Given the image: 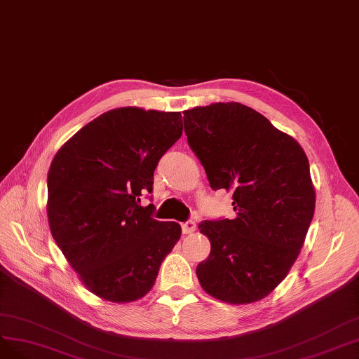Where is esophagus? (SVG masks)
Returning <instances> with one entry per match:
<instances>
[{"label":"esophagus","mask_w":359,"mask_h":359,"mask_svg":"<svg viewBox=\"0 0 359 359\" xmlns=\"http://www.w3.org/2000/svg\"><path fill=\"white\" fill-rule=\"evenodd\" d=\"M195 228H196V225H195V222H194V221H191V219H189V221H187V222H183V224H182V231H183L184 234H191V233H194Z\"/></svg>","instance_id":"obj_1"}]
</instances>
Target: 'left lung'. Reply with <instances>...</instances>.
Here are the masks:
<instances>
[{"mask_svg":"<svg viewBox=\"0 0 359 359\" xmlns=\"http://www.w3.org/2000/svg\"><path fill=\"white\" fill-rule=\"evenodd\" d=\"M210 188L233 189L234 219L203 221L210 255L196 265L207 294L231 304L267 297L291 270L315 213L309 159L291 135L240 102L183 111Z\"/></svg>","mask_w":359,"mask_h":359,"instance_id":"left-lung-1","label":"left lung"}]
</instances>
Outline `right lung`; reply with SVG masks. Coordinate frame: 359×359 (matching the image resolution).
<instances>
[{
    "label": "right lung",
    "instance_id": "right-lung-1",
    "mask_svg": "<svg viewBox=\"0 0 359 359\" xmlns=\"http://www.w3.org/2000/svg\"><path fill=\"white\" fill-rule=\"evenodd\" d=\"M179 111L121 107L85 125L48 175L50 233L90 292L113 303L144 297L180 238L177 222L140 205L159 159L182 135Z\"/></svg>",
    "mask_w": 359,
    "mask_h": 359
}]
</instances>
